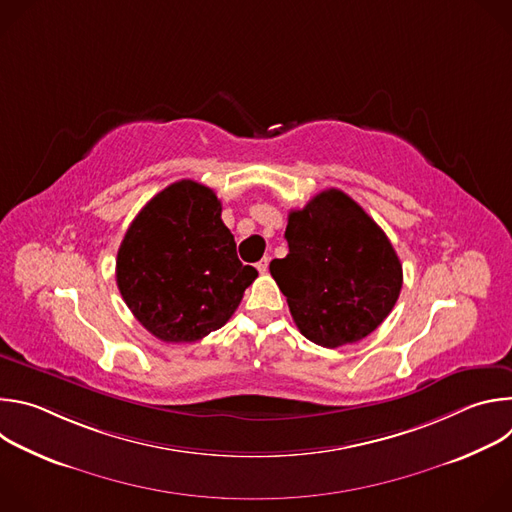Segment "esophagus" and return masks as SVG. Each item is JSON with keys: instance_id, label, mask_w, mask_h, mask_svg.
Listing matches in <instances>:
<instances>
[{"instance_id": "esophagus-1", "label": "esophagus", "mask_w": 512, "mask_h": 512, "mask_svg": "<svg viewBox=\"0 0 512 512\" xmlns=\"http://www.w3.org/2000/svg\"><path fill=\"white\" fill-rule=\"evenodd\" d=\"M267 269H269V257H263V259L257 263V271H259V273H267Z\"/></svg>"}]
</instances>
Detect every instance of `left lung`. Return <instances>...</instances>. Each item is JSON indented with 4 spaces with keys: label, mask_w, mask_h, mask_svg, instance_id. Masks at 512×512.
<instances>
[{
    "label": "left lung",
    "mask_w": 512,
    "mask_h": 512,
    "mask_svg": "<svg viewBox=\"0 0 512 512\" xmlns=\"http://www.w3.org/2000/svg\"><path fill=\"white\" fill-rule=\"evenodd\" d=\"M285 239L289 253L269 271L308 340L324 348L354 344L391 314L403 285L401 261L348 194L330 188L291 210Z\"/></svg>",
    "instance_id": "obj_1"
}]
</instances>
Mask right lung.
Wrapping results in <instances>:
<instances>
[{
	"label": "right lung",
	"mask_w": 512,
	"mask_h": 512,
	"mask_svg": "<svg viewBox=\"0 0 512 512\" xmlns=\"http://www.w3.org/2000/svg\"><path fill=\"white\" fill-rule=\"evenodd\" d=\"M216 194L194 180L164 188L133 218L117 251V287L164 342H196L229 322L257 269L243 265Z\"/></svg>",
	"instance_id": "right-lung-1"
}]
</instances>
